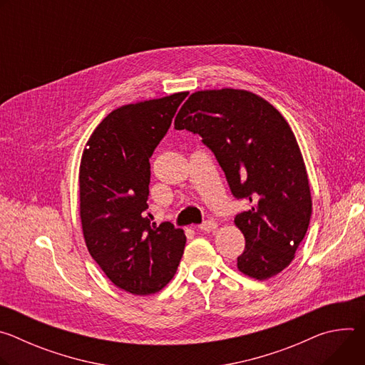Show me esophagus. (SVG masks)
Masks as SVG:
<instances>
[{
  "label": "esophagus",
  "mask_w": 365,
  "mask_h": 365,
  "mask_svg": "<svg viewBox=\"0 0 365 365\" xmlns=\"http://www.w3.org/2000/svg\"><path fill=\"white\" fill-rule=\"evenodd\" d=\"M199 228H200L202 231L210 232V231L217 230V228H218V224H217L215 221H203V222L199 225Z\"/></svg>",
  "instance_id": "1"
}]
</instances>
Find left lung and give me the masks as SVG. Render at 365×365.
I'll list each match as a JSON object with an SVG mask.
<instances>
[{"mask_svg": "<svg viewBox=\"0 0 365 365\" xmlns=\"http://www.w3.org/2000/svg\"><path fill=\"white\" fill-rule=\"evenodd\" d=\"M176 130L202 137L232 195L252 206L235 215L245 250L241 273L257 280L283 272L306 235L312 197L296 137L270 102L242 89L197 91L183 103Z\"/></svg>", "mask_w": 365, "mask_h": 365, "instance_id": "1", "label": "left lung"}]
</instances>
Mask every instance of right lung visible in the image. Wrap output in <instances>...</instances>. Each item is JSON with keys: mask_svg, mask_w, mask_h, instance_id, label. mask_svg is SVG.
<instances>
[{"mask_svg": "<svg viewBox=\"0 0 365 365\" xmlns=\"http://www.w3.org/2000/svg\"><path fill=\"white\" fill-rule=\"evenodd\" d=\"M187 92L128 103L95 128L79 169L81 222L89 254L120 289L151 294L175 276L186 237L147 212L150 158Z\"/></svg>", "mask_w": 365, "mask_h": 365, "instance_id": "obj_1", "label": "right lung"}]
</instances>
